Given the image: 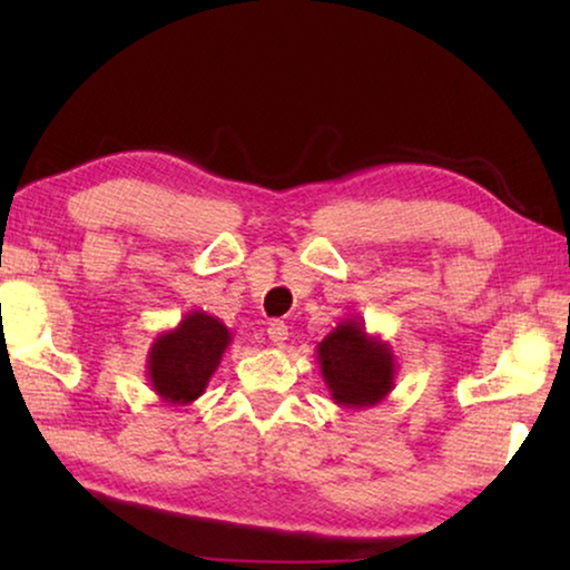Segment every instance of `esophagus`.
<instances>
[{
  "label": "esophagus",
  "mask_w": 570,
  "mask_h": 570,
  "mask_svg": "<svg viewBox=\"0 0 570 570\" xmlns=\"http://www.w3.org/2000/svg\"><path fill=\"white\" fill-rule=\"evenodd\" d=\"M266 332H268V340H272L274 346H284V342L288 340V326L278 320L268 324Z\"/></svg>",
  "instance_id": "esophagus-1"
}]
</instances>
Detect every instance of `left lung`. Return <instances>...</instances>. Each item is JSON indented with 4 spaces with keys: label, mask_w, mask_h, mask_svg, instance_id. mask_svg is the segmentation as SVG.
Segmentation results:
<instances>
[{
    "label": "left lung",
    "mask_w": 570,
    "mask_h": 570,
    "mask_svg": "<svg viewBox=\"0 0 570 570\" xmlns=\"http://www.w3.org/2000/svg\"><path fill=\"white\" fill-rule=\"evenodd\" d=\"M322 380L346 410L374 407L394 390L397 360L390 342L366 332L360 316H346L316 344Z\"/></svg>",
    "instance_id": "8db88e82"
}]
</instances>
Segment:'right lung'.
<instances>
[{
    "instance_id": "1",
    "label": "right lung",
    "mask_w": 570,
    "mask_h": 570,
    "mask_svg": "<svg viewBox=\"0 0 570 570\" xmlns=\"http://www.w3.org/2000/svg\"><path fill=\"white\" fill-rule=\"evenodd\" d=\"M234 342L228 326L200 308H193L178 326L160 332L148 352V382L163 402H196L218 370L220 356Z\"/></svg>"
}]
</instances>
